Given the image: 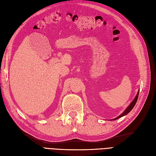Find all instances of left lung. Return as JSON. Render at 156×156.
<instances>
[{"mask_svg":"<svg viewBox=\"0 0 156 156\" xmlns=\"http://www.w3.org/2000/svg\"><path fill=\"white\" fill-rule=\"evenodd\" d=\"M138 94H139V91H138V93H137V95H136V96L135 97V98L134 99V100L131 102V103L129 105V106L127 107V108L125 110V111H124V112L122 113V114H121L119 115V117H117V118H115V119H113V120H116V119H118L119 118H121V117H123V116H125V115H126V114H128L129 113L130 111L133 109V107H134V105H136V101H137V99H138Z\"/></svg>","mask_w":156,"mask_h":156,"instance_id":"left-lung-1","label":"left lung"}]
</instances>
